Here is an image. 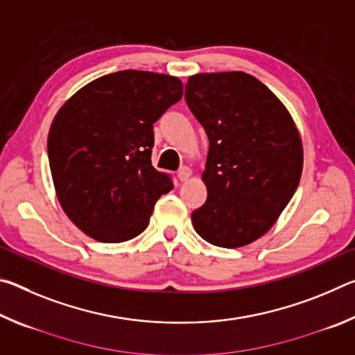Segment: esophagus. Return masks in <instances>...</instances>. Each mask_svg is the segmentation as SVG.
I'll list each match as a JSON object with an SVG mask.
<instances>
[{"instance_id":"1","label":"esophagus","mask_w":355,"mask_h":355,"mask_svg":"<svg viewBox=\"0 0 355 355\" xmlns=\"http://www.w3.org/2000/svg\"><path fill=\"white\" fill-rule=\"evenodd\" d=\"M177 177H178L180 182H186V180H188V178L191 177V169H189L188 166L180 167L178 172H177Z\"/></svg>"}]
</instances>
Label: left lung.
Masks as SVG:
<instances>
[{"label": "left lung", "mask_w": 355, "mask_h": 355, "mask_svg": "<svg viewBox=\"0 0 355 355\" xmlns=\"http://www.w3.org/2000/svg\"><path fill=\"white\" fill-rule=\"evenodd\" d=\"M205 128L208 197L192 225L209 244L235 249L274 225L297 189L304 152L282 101L244 71L189 76L184 92Z\"/></svg>", "instance_id": "8db88e82"}]
</instances>
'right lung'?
<instances>
[{
  "label": "right lung",
  "mask_w": 355,
  "mask_h": 355,
  "mask_svg": "<svg viewBox=\"0 0 355 355\" xmlns=\"http://www.w3.org/2000/svg\"><path fill=\"white\" fill-rule=\"evenodd\" d=\"M175 76L122 70L65 101L48 135L58 200L70 220L101 243L146 230L156 200L173 189L152 166L153 123L182 100Z\"/></svg>",
  "instance_id": "add662e5"
}]
</instances>
